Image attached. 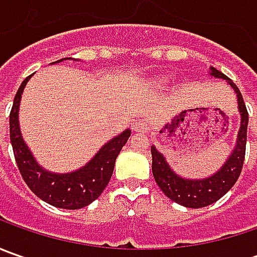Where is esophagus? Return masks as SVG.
<instances>
[{
	"label": "esophagus",
	"instance_id": "obj_1",
	"mask_svg": "<svg viewBox=\"0 0 257 257\" xmlns=\"http://www.w3.org/2000/svg\"><path fill=\"white\" fill-rule=\"evenodd\" d=\"M134 132H142V130H147V123L144 120H137L133 123Z\"/></svg>",
	"mask_w": 257,
	"mask_h": 257
}]
</instances>
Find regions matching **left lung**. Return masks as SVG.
Wrapping results in <instances>:
<instances>
[{
	"mask_svg": "<svg viewBox=\"0 0 257 257\" xmlns=\"http://www.w3.org/2000/svg\"><path fill=\"white\" fill-rule=\"evenodd\" d=\"M212 75L217 78L226 80L232 85L233 90L237 95V103H239V111L242 115V124L240 130L237 134V143L233 150L232 156L227 159L226 164L212 177L204 179V180H187L179 177L176 173L170 169V166L166 163V159L163 154L159 153L156 147L152 146V170L156 183L159 184L160 190L173 202L179 203L186 207L199 209L209 206L212 203L217 202L220 197H223L226 193L233 187V184L237 182L240 173H242L243 162H244V154H246V137H247V123H249V114L246 104L243 101L242 93L236 87L229 77L220 73L219 70L212 67Z\"/></svg>",
	"mask_w": 257,
	"mask_h": 257,
	"instance_id": "obj_1",
	"label": "left lung"
}]
</instances>
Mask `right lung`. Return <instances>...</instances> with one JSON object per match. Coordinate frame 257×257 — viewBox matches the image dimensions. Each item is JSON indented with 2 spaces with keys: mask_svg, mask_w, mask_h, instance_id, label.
<instances>
[{
  "mask_svg": "<svg viewBox=\"0 0 257 257\" xmlns=\"http://www.w3.org/2000/svg\"><path fill=\"white\" fill-rule=\"evenodd\" d=\"M30 77L31 75H28L23 81V84L20 85L10 113V139L18 170L30 190L45 203L68 210L85 207L87 204L94 202L108 184L113 174L115 159L121 147L127 143L132 132L125 130L115 139L110 140L100 149V152L95 154V157L90 163L77 172L68 174L45 172L35 163L33 154L30 153L21 137L18 125L20 98Z\"/></svg>",
  "mask_w": 257,
  "mask_h": 257,
  "instance_id": "right-lung-1",
  "label": "right lung"
}]
</instances>
